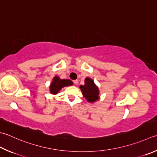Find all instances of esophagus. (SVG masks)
I'll use <instances>...</instances> for the list:
<instances>
[{
    "instance_id": "obj_1",
    "label": "esophagus",
    "mask_w": 157,
    "mask_h": 157,
    "mask_svg": "<svg viewBox=\"0 0 157 157\" xmlns=\"http://www.w3.org/2000/svg\"><path fill=\"white\" fill-rule=\"evenodd\" d=\"M74 83H75V85H78V80H75V81H74Z\"/></svg>"
}]
</instances>
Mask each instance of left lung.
<instances>
[{
  "label": "left lung",
  "mask_w": 157,
  "mask_h": 157,
  "mask_svg": "<svg viewBox=\"0 0 157 157\" xmlns=\"http://www.w3.org/2000/svg\"><path fill=\"white\" fill-rule=\"evenodd\" d=\"M81 92L87 101L90 103H94L100 99V91L98 87L95 84L94 80L87 77L85 79V84L80 85Z\"/></svg>",
  "instance_id": "obj_1"
}]
</instances>
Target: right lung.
Masks as SVG:
<instances>
[{
  "instance_id": "add662e5",
  "label": "right lung",
  "mask_w": 157,
  "mask_h": 157,
  "mask_svg": "<svg viewBox=\"0 0 157 157\" xmlns=\"http://www.w3.org/2000/svg\"><path fill=\"white\" fill-rule=\"evenodd\" d=\"M72 85L73 82L70 79H61L58 76H55L52 78V81L49 86L50 93L56 95V94L59 93L62 88H63L64 87L70 86V85Z\"/></svg>"
}]
</instances>
